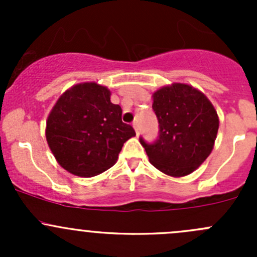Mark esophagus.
Listing matches in <instances>:
<instances>
[{"instance_id":"34e87169","label":"esophagus","mask_w":257,"mask_h":257,"mask_svg":"<svg viewBox=\"0 0 257 257\" xmlns=\"http://www.w3.org/2000/svg\"><path fill=\"white\" fill-rule=\"evenodd\" d=\"M133 126H134V129H136V133H137V136H139V133H141V129H139V124H138V121H133Z\"/></svg>"}]
</instances>
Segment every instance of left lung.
Here are the masks:
<instances>
[{"instance_id": "left-lung-1", "label": "left lung", "mask_w": 257, "mask_h": 257, "mask_svg": "<svg viewBox=\"0 0 257 257\" xmlns=\"http://www.w3.org/2000/svg\"><path fill=\"white\" fill-rule=\"evenodd\" d=\"M159 137L141 144L149 162L170 177H185L198 169L214 148L219 116L204 93L184 83L165 85L153 94Z\"/></svg>"}]
</instances>
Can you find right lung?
Masks as SVG:
<instances>
[{"label": "right lung", "mask_w": 257, "mask_h": 257, "mask_svg": "<svg viewBox=\"0 0 257 257\" xmlns=\"http://www.w3.org/2000/svg\"><path fill=\"white\" fill-rule=\"evenodd\" d=\"M134 136L133 126L121 121L120 105L110 102V90L94 82L67 89L46 126L48 147L58 164L83 178L113 167L123 144Z\"/></svg>", "instance_id": "1"}]
</instances>
